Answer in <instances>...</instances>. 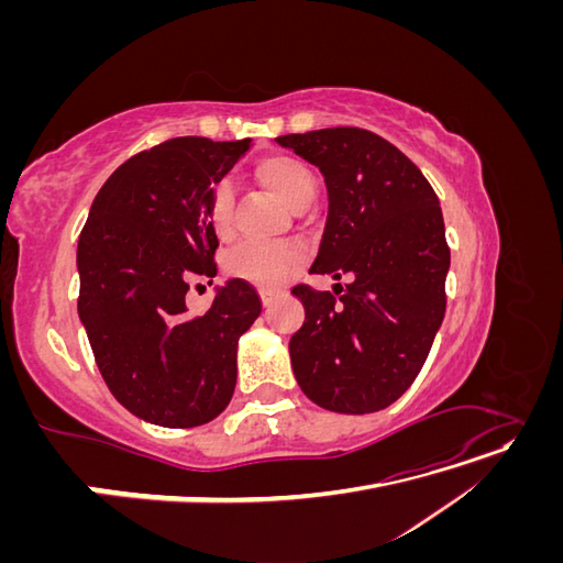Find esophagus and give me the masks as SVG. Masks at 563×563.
Listing matches in <instances>:
<instances>
[{
  "mask_svg": "<svg viewBox=\"0 0 563 563\" xmlns=\"http://www.w3.org/2000/svg\"><path fill=\"white\" fill-rule=\"evenodd\" d=\"M277 291H272V288H261V298H263V305H265V308H269V305L272 302H275L277 300Z\"/></svg>",
  "mask_w": 563,
  "mask_h": 563,
  "instance_id": "obj_1",
  "label": "esophagus"
}]
</instances>
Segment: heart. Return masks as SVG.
<instances>
[{
	"instance_id": "heart-1",
	"label": "heart",
	"mask_w": 563,
	"mask_h": 563,
	"mask_svg": "<svg viewBox=\"0 0 563 563\" xmlns=\"http://www.w3.org/2000/svg\"><path fill=\"white\" fill-rule=\"evenodd\" d=\"M253 174L269 192H275L294 211L308 209L317 197V178L308 164L291 155H267L255 162ZM209 225L218 236H228L234 218V190L228 180L211 185L207 203ZM300 251L294 246L242 244L225 261L228 275L261 288H277L294 275L300 265Z\"/></svg>"
}]
</instances>
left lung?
Here are the masks:
<instances>
[{"mask_svg":"<svg viewBox=\"0 0 563 563\" xmlns=\"http://www.w3.org/2000/svg\"><path fill=\"white\" fill-rule=\"evenodd\" d=\"M319 166L329 220L312 275H350L317 291L294 286L305 323L288 352L300 389L335 413L395 404L428 360L446 312L451 251L432 185L378 133L335 126L279 135Z\"/></svg>","mask_w":563,"mask_h":563,"instance_id":"obj_1","label":"left lung"}]
</instances>
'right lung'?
Returning <instances> with one entry per match:
<instances>
[{
	"instance_id": "obj_1",
	"label": "right lung",
	"mask_w": 563,
	"mask_h": 563,
	"mask_svg": "<svg viewBox=\"0 0 563 563\" xmlns=\"http://www.w3.org/2000/svg\"><path fill=\"white\" fill-rule=\"evenodd\" d=\"M249 145L183 135L139 152L100 187L79 234L77 310L100 376L133 416L162 428H197L225 411L236 343L263 310L242 279L203 314L185 305L192 282L218 272L211 185Z\"/></svg>"
}]
</instances>
